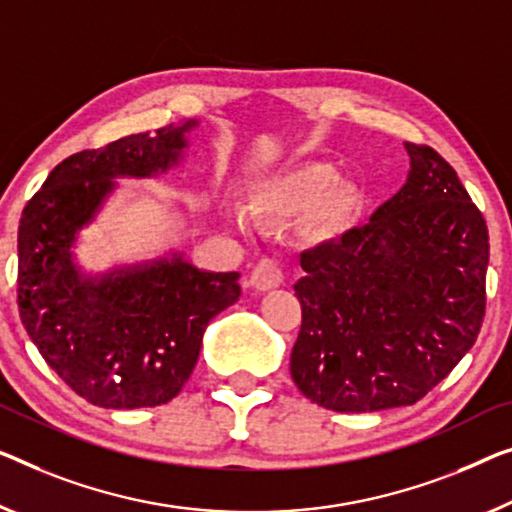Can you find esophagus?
<instances>
[{"label":"esophagus","instance_id":"obj_1","mask_svg":"<svg viewBox=\"0 0 512 512\" xmlns=\"http://www.w3.org/2000/svg\"><path fill=\"white\" fill-rule=\"evenodd\" d=\"M282 280H285V271H282V266L276 257L259 259L253 273H250V282H253V287L262 289V292L264 289H273L282 285Z\"/></svg>","mask_w":512,"mask_h":512}]
</instances>
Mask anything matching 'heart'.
<instances>
[{"label": "heart", "instance_id": "obj_1", "mask_svg": "<svg viewBox=\"0 0 512 512\" xmlns=\"http://www.w3.org/2000/svg\"><path fill=\"white\" fill-rule=\"evenodd\" d=\"M333 170L324 163H303L273 179L255 197L259 218H282L315 209V223L331 232L349 216L354 204V188L334 183Z\"/></svg>", "mask_w": 512, "mask_h": 512}]
</instances>
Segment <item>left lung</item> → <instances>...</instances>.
I'll return each mask as SVG.
<instances>
[{
	"mask_svg": "<svg viewBox=\"0 0 512 512\" xmlns=\"http://www.w3.org/2000/svg\"><path fill=\"white\" fill-rule=\"evenodd\" d=\"M409 179L370 223L301 253L294 384L319 407L414 404L474 347L490 234L451 165L407 142Z\"/></svg>",
	"mask_w": 512,
	"mask_h": 512,
	"instance_id": "obj_1",
	"label": "left lung"
}]
</instances>
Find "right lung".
Wrapping results in <instances>:
<instances>
[{"label":"right lung","mask_w":512,"mask_h":512,"mask_svg":"<svg viewBox=\"0 0 512 512\" xmlns=\"http://www.w3.org/2000/svg\"><path fill=\"white\" fill-rule=\"evenodd\" d=\"M195 121L68 156L22 209L18 310L38 352L96 407L140 409L177 398L218 312L239 301V273L172 259L82 278L71 246L114 177H151L177 163Z\"/></svg>","instance_id":"obj_1"}]
</instances>
